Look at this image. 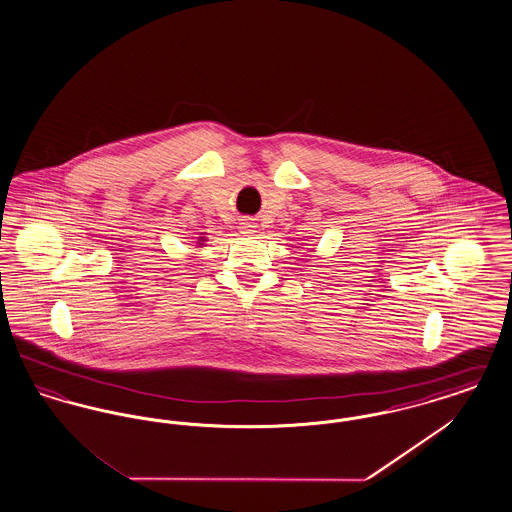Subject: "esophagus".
Returning <instances> with one entry per match:
<instances>
[{
  "instance_id": "34e87169",
  "label": "esophagus",
  "mask_w": 512,
  "mask_h": 512,
  "mask_svg": "<svg viewBox=\"0 0 512 512\" xmlns=\"http://www.w3.org/2000/svg\"><path fill=\"white\" fill-rule=\"evenodd\" d=\"M240 228H242V232H244V234H253V232H257V226H255V222H251V220H244Z\"/></svg>"
}]
</instances>
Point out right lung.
<instances>
[{"label": "right lung", "instance_id": "right-lung-1", "mask_svg": "<svg viewBox=\"0 0 512 512\" xmlns=\"http://www.w3.org/2000/svg\"><path fill=\"white\" fill-rule=\"evenodd\" d=\"M205 242H207V240H205L203 236H199V238H197V245H199V247H203V244H205Z\"/></svg>", "mask_w": 512, "mask_h": 512}]
</instances>
